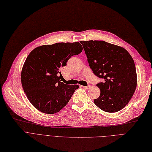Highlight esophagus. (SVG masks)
I'll return each mask as SVG.
<instances>
[{
	"label": "esophagus",
	"mask_w": 152,
	"mask_h": 152,
	"mask_svg": "<svg viewBox=\"0 0 152 152\" xmlns=\"http://www.w3.org/2000/svg\"><path fill=\"white\" fill-rule=\"evenodd\" d=\"M81 87L85 89H88L90 88V86H81Z\"/></svg>",
	"instance_id": "obj_1"
}]
</instances>
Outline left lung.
Instances as JSON below:
<instances>
[{
	"mask_svg": "<svg viewBox=\"0 0 152 152\" xmlns=\"http://www.w3.org/2000/svg\"><path fill=\"white\" fill-rule=\"evenodd\" d=\"M89 66L94 74L104 79L97 86L100 96L94 100L97 106L107 113L122 109L133 96L137 84L132 57L124 48L104 41H81Z\"/></svg>",
	"mask_w": 152,
	"mask_h": 152,
	"instance_id": "8db88e82",
	"label": "left lung"
}]
</instances>
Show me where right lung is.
<instances>
[{"label":"right lung","instance_id":"obj_1","mask_svg":"<svg viewBox=\"0 0 152 152\" xmlns=\"http://www.w3.org/2000/svg\"><path fill=\"white\" fill-rule=\"evenodd\" d=\"M83 51L80 43H57L33 50L21 72L22 88L28 99L43 113H58L69 101L77 84H64L58 74L69 59Z\"/></svg>","mask_w":152,"mask_h":152}]
</instances>
